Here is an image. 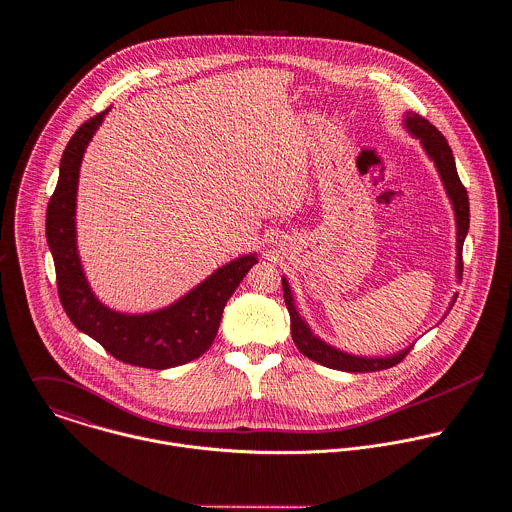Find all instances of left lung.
Returning a JSON list of instances; mask_svg holds the SVG:
<instances>
[{
  "mask_svg": "<svg viewBox=\"0 0 512 512\" xmlns=\"http://www.w3.org/2000/svg\"><path fill=\"white\" fill-rule=\"evenodd\" d=\"M404 128L408 130L409 134L413 138L419 140L421 148L425 150V154L429 156V160L435 164L437 168V174L443 182V188H445V194L449 198V202L453 205V211H455V225H457V279L461 283V277H463V241L467 237V231H469V198H467V190L463 188L461 180H459V174H457V168H455V158H453V152L445 140V136L431 124L427 122L423 116L415 114L408 110L404 114ZM283 295H285V303L289 308V314H291V330H293V340L297 344V348L318 364L326 366V368H332V370H342V372H378V370H386V368H392L396 364H400L411 346L392 354V356H356V354H348L328 342H324L322 338H318L310 326L307 324V320L299 314L297 305H295V299H293V291H291V285L287 281V277H283ZM457 301V295H453L451 303L447 312L453 307V303ZM445 312V314H447ZM445 318V316H443Z\"/></svg>",
  "mask_w": 512,
  "mask_h": 512,
  "instance_id": "left-lung-1",
  "label": "left lung"
}]
</instances>
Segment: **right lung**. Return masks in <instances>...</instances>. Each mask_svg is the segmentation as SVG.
I'll return each mask as SVG.
<instances>
[{
    "label": "right lung",
    "instance_id": "1",
    "mask_svg": "<svg viewBox=\"0 0 512 512\" xmlns=\"http://www.w3.org/2000/svg\"><path fill=\"white\" fill-rule=\"evenodd\" d=\"M110 108L87 120L69 140L59 182L47 205V243L55 261L59 299L71 322L97 340L116 360L166 370L200 358L211 346L223 308L257 253L241 255L215 269L198 287L168 307L128 314L103 305L93 293L77 249V188L85 150Z\"/></svg>",
    "mask_w": 512,
    "mask_h": 512
}]
</instances>
